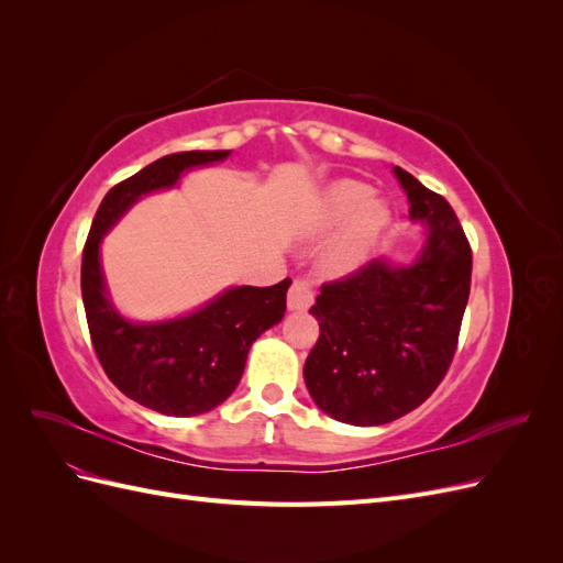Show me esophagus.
<instances>
[{
	"label": "esophagus",
	"instance_id": "obj_1",
	"mask_svg": "<svg viewBox=\"0 0 563 563\" xmlns=\"http://www.w3.org/2000/svg\"><path fill=\"white\" fill-rule=\"evenodd\" d=\"M314 298H317L314 286L302 277L294 279L291 288H288V308L291 310H308L314 302Z\"/></svg>",
	"mask_w": 563,
	"mask_h": 563
}]
</instances>
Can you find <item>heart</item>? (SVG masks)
<instances>
[{
    "mask_svg": "<svg viewBox=\"0 0 563 563\" xmlns=\"http://www.w3.org/2000/svg\"><path fill=\"white\" fill-rule=\"evenodd\" d=\"M340 222L344 225L319 253L321 267L331 275H345L366 261L389 223V209L385 201L371 197L368 185L338 180L319 201L314 228L327 232Z\"/></svg>",
    "mask_w": 563,
    "mask_h": 563,
    "instance_id": "heart-1",
    "label": "heart"
}]
</instances>
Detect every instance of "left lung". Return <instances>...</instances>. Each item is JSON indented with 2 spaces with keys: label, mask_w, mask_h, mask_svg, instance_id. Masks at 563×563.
<instances>
[{
  "label": "left lung",
  "mask_w": 563,
  "mask_h": 563,
  "mask_svg": "<svg viewBox=\"0 0 563 563\" xmlns=\"http://www.w3.org/2000/svg\"><path fill=\"white\" fill-rule=\"evenodd\" d=\"M395 174L411 218L430 228L428 244L411 267L371 261L323 284L310 308L319 338L302 368L323 413L364 428L413 411L444 380L472 282V249L451 203L404 168Z\"/></svg>",
  "instance_id": "left-lung-1"
}]
</instances>
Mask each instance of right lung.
<instances>
[{
	"label": "right lung",
	"mask_w": 563,
	"mask_h": 563,
	"mask_svg": "<svg viewBox=\"0 0 563 563\" xmlns=\"http://www.w3.org/2000/svg\"><path fill=\"white\" fill-rule=\"evenodd\" d=\"M228 155V150L176 152L117 183L100 201L81 253V300L100 366L129 399L164 416L207 413L232 395L253 340L282 321L291 279L230 288L183 319L131 323L114 312L106 296L98 246L141 195L172 187L185 168Z\"/></svg>",
	"instance_id": "add662e5"
}]
</instances>
